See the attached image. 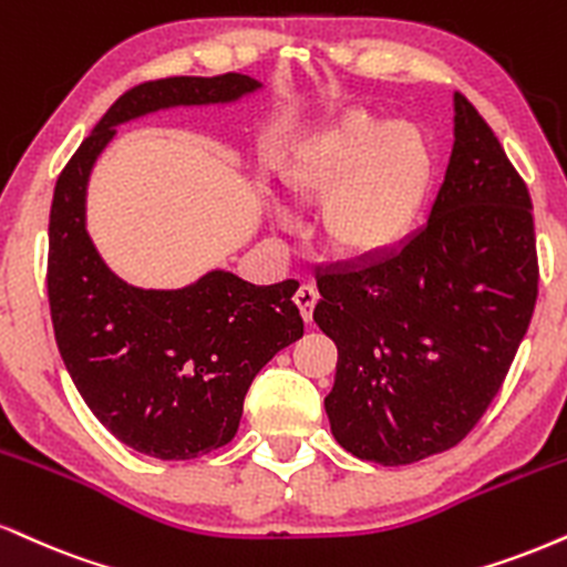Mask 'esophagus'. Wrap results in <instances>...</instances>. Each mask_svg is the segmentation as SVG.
Returning <instances> with one entry per match:
<instances>
[{
  "instance_id": "1",
  "label": "esophagus",
  "mask_w": 567,
  "mask_h": 567,
  "mask_svg": "<svg viewBox=\"0 0 567 567\" xmlns=\"http://www.w3.org/2000/svg\"><path fill=\"white\" fill-rule=\"evenodd\" d=\"M317 301H319L317 288H311V285H301V288H298L296 303H298V309H301V317L306 319V322H311L313 306H317Z\"/></svg>"
}]
</instances>
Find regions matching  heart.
Here are the masks:
<instances>
[{"instance_id":"obj_1","label":"heart","mask_w":567,"mask_h":567,"mask_svg":"<svg viewBox=\"0 0 567 567\" xmlns=\"http://www.w3.org/2000/svg\"><path fill=\"white\" fill-rule=\"evenodd\" d=\"M282 184L301 206H322L327 248L351 261L393 250L417 221L433 184V153L409 124L349 113L306 142ZM279 227L290 218L277 210Z\"/></svg>"}]
</instances>
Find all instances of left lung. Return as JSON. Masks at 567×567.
I'll return each instance as SVG.
<instances>
[{
  "mask_svg": "<svg viewBox=\"0 0 567 567\" xmlns=\"http://www.w3.org/2000/svg\"><path fill=\"white\" fill-rule=\"evenodd\" d=\"M530 195L460 92L427 224L393 254L319 271L313 322L338 346L324 399L346 452L385 467L452 449L507 378L538 292Z\"/></svg>",
  "mask_w": 567,
  "mask_h": 567,
  "instance_id": "left-lung-1",
  "label": "left lung"
}]
</instances>
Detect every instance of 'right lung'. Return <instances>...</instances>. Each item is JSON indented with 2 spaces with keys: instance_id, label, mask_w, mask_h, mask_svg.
I'll return each instance as SVG.
<instances>
[{
  "instance_id": "obj_1",
  "label": "right lung",
  "mask_w": 567,
  "mask_h": 567,
  "mask_svg": "<svg viewBox=\"0 0 567 567\" xmlns=\"http://www.w3.org/2000/svg\"><path fill=\"white\" fill-rule=\"evenodd\" d=\"M243 73L174 76L113 102L58 176L47 292L60 357L92 414L155 460H195L235 439L261 367L303 336L296 279L254 285L210 269L176 290L134 288L86 231V184L115 126L193 105H229L261 89Z\"/></svg>"
}]
</instances>
